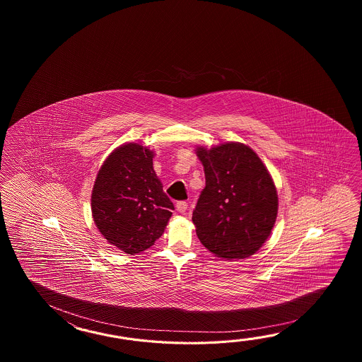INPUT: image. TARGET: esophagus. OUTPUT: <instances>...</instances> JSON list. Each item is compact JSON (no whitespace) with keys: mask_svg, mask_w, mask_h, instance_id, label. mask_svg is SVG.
Returning <instances> with one entry per match:
<instances>
[{"mask_svg":"<svg viewBox=\"0 0 362 362\" xmlns=\"http://www.w3.org/2000/svg\"><path fill=\"white\" fill-rule=\"evenodd\" d=\"M176 208H177V211L180 214H185L186 209H187V203L184 202V200H181V202H178L177 204H176Z\"/></svg>","mask_w":362,"mask_h":362,"instance_id":"1","label":"esophagus"}]
</instances>
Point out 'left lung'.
<instances>
[{
  "label": "left lung",
  "instance_id": "1",
  "mask_svg": "<svg viewBox=\"0 0 362 362\" xmlns=\"http://www.w3.org/2000/svg\"><path fill=\"white\" fill-rule=\"evenodd\" d=\"M197 155L206 176L192 211L198 238L217 257H250L277 218V190L269 172L251 147L239 142L197 147Z\"/></svg>",
  "mask_w": 362,
  "mask_h": 362
}]
</instances>
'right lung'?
I'll use <instances>...</instances> for the list:
<instances>
[{"mask_svg":"<svg viewBox=\"0 0 362 362\" xmlns=\"http://www.w3.org/2000/svg\"><path fill=\"white\" fill-rule=\"evenodd\" d=\"M154 151L124 144L102 164L92 192V215L108 243L136 255L162 237L173 203L153 167Z\"/></svg>","mask_w":362,"mask_h":362,"instance_id":"obj_1","label":"right lung"}]
</instances>
